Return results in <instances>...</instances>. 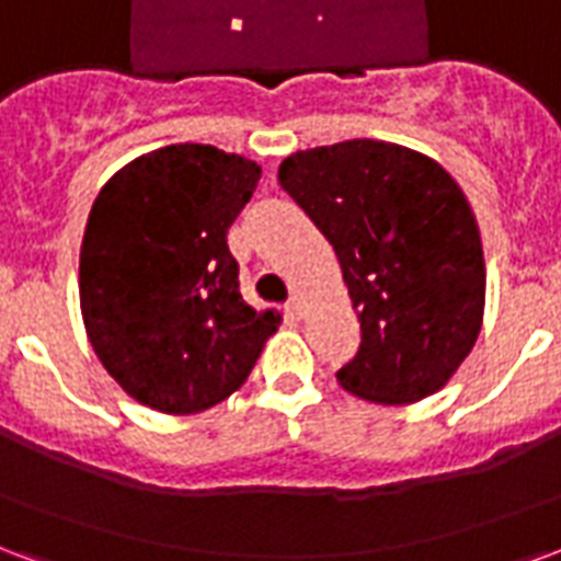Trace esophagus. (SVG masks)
Returning a JSON list of instances; mask_svg holds the SVG:
<instances>
[{
  "mask_svg": "<svg viewBox=\"0 0 561 561\" xmlns=\"http://www.w3.org/2000/svg\"><path fill=\"white\" fill-rule=\"evenodd\" d=\"M301 313H305L301 298H289V305H286V316H289V319H301Z\"/></svg>",
  "mask_w": 561,
  "mask_h": 561,
  "instance_id": "34e87169",
  "label": "esophagus"
}]
</instances>
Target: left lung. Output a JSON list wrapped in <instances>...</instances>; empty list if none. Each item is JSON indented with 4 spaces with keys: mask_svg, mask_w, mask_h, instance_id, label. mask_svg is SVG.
Returning <instances> with one entry per match:
<instances>
[{
    "mask_svg": "<svg viewBox=\"0 0 561 561\" xmlns=\"http://www.w3.org/2000/svg\"><path fill=\"white\" fill-rule=\"evenodd\" d=\"M277 180L322 230L360 322L343 390L411 405L456 376L485 316V254L470 201L432 156L352 138L286 156Z\"/></svg>",
    "mask_w": 561,
    "mask_h": 561,
    "instance_id": "left-lung-1",
    "label": "left lung"
}]
</instances>
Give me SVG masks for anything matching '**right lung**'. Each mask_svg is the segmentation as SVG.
Instances as JSON below:
<instances>
[{
	"instance_id": "obj_1",
	"label": "right lung",
	"mask_w": 561,
	"mask_h": 561,
	"mask_svg": "<svg viewBox=\"0 0 561 561\" xmlns=\"http://www.w3.org/2000/svg\"><path fill=\"white\" fill-rule=\"evenodd\" d=\"M260 165L213 145H168L108 176L79 251V307L105 373L141 405L201 414L245 385L277 310L239 293L227 227Z\"/></svg>"
}]
</instances>
